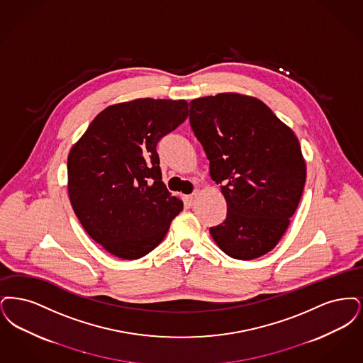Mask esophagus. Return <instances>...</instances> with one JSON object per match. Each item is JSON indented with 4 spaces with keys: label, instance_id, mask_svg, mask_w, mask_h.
<instances>
[{
    "label": "esophagus",
    "instance_id": "1",
    "mask_svg": "<svg viewBox=\"0 0 363 363\" xmlns=\"http://www.w3.org/2000/svg\"><path fill=\"white\" fill-rule=\"evenodd\" d=\"M198 196H199V191L196 189V191H194L191 195H187V196H186V199H187V202H189V205H194V203L196 202Z\"/></svg>",
    "mask_w": 363,
    "mask_h": 363
}]
</instances>
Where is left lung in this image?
Segmentation results:
<instances>
[{"instance_id": "8db88e82", "label": "left lung", "mask_w": 363, "mask_h": 363, "mask_svg": "<svg viewBox=\"0 0 363 363\" xmlns=\"http://www.w3.org/2000/svg\"><path fill=\"white\" fill-rule=\"evenodd\" d=\"M189 125L228 207L225 221L210 228L211 237L240 260L269 252L289 228L305 186L298 138L262 100L233 92L191 100Z\"/></svg>"}]
</instances>
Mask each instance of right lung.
<instances>
[{"label":"right lung","mask_w":363,"mask_h":363,"mask_svg":"<svg viewBox=\"0 0 363 363\" xmlns=\"http://www.w3.org/2000/svg\"><path fill=\"white\" fill-rule=\"evenodd\" d=\"M189 116L186 100L135 99L101 111L67 156V192L107 252L140 259L164 240L183 201L161 180L157 143Z\"/></svg>","instance_id":"right-lung-1"}]
</instances>
